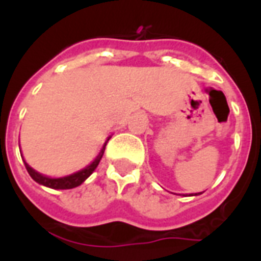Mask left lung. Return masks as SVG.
<instances>
[{"label":"left lung","instance_id":"8db88e82","mask_svg":"<svg viewBox=\"0 0 261 261\" xmlns=\"http://www.w3.org/2000/svg\"><path fill=\"white\" fill-rule=\"evenodd\" d=\"M196 195H198V194H196Z\"/></svg>","mask_w":261,"mask_h":261}]
</instances>
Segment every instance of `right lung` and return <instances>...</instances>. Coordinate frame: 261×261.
I'll return each mask as SVG.
<instances>
[{
  "mask_svg": "<svg viewBox=\"0 0 261 261\" xmlns=\"http://www.w3.org/2000/svg\"><path fill=\"white\" fill-rule=\"evenodd\" d=\"M110 141V138L107 139L106 143H104V146H102L101 151L98 153V155L94 159V161L90 165H88L87 168H84L81 171L75 172L73 174H69V176H65V177H59V178H51L47 177V176H43V174L38 173L36 171H34L32 168L28 165V164L24 161L25 164V168L30 176L34 178L35 181L39 182V184H42V186H46L48 188H54V190H70V188H74V187H79L80 184H83L88 177H89L90 174L93 173V171L97 168L98 163H100V160H101L102 154H104V150H106V145L107 142Z\"/></svg>",
  "mask_w": 261,
  "mask_h": 261,
  "instance_id": "right-lung-1",
  "label": "right lung"
}]
</instances>
